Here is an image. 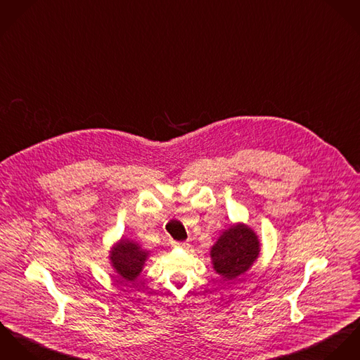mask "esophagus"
<instances>
[{
  "label": "esophagus",
  "instance_id": "1",
  "mask_svg": "<svg viewBox=\"0 0 360 360\" xmlns=\"http://www.w3.org/2000/svg\"><path fill=\"white\" fill-rule=\"evenodd\" d=\"M172 245H174V247H178V248H188V247H189V243H188V241H174Z\"/></svg>",
  "mask_w": 360,
  "mask_h": 360
}]
</instances>
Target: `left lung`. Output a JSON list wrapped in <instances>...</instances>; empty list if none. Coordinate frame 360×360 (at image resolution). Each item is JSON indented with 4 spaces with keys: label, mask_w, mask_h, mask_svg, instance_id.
Returning <instances> with one entry per match:
<instances>
[{
    "label": "left lung",
    "mask_w": 360,
    "mask_h": 360,
    "mask_svg": "<svg viewBox=\"0 0 360 360\" xmlns=\"http://www.w3.org/2000/svg\"><path fill=\"white\" fill-rule=\"evenodd\" d=\"M259 251V240L254 231L238 224L219 236L210 255L215 272L225 280H233L251 268Z\"/></svg>",
    "instance_id": "8db88e82"
}]
</instances>
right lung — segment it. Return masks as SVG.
<instances>
[{"label":"right lung","mask_w":360,"mask_h":360,"mask_svg":"<svg viewBox=\"0 0 360 360\" xmlns=\"http://www.w3.org/2000/svg\"><path fill=\"white\" fill-rule=\"evenodd\" d=\"M149 252L132 240L121 239L110 251V262L121 279H136L143 269Z\"/></svg>","instance_id":"1"}]
</instances>
